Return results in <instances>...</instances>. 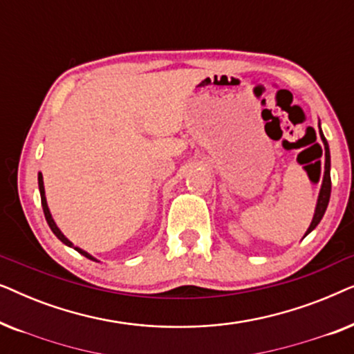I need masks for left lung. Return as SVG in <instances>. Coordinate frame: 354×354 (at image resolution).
Segmentation results:
<instances>
[{"label":"left lung","instance_id":"1","mask_svg":"<svg viewBox=\"0 0 354 354\" xmlns=\"http://www.w3.org/2000/svg\"><path fill=\"white\" fill-rule=\"evenodd\" d=\"M319 135H321V140L324 143V156H326V164H324V180H322L321 190H319V196H317V203H316V209H314L313 221H311V224H309L304 236L311 234V232L317 227L319 222L322 221V217H324V214H326V209L328 206V200H330V187H332L330 185V149H328V143L321 130V124H319Z\"/></svg>","mask_w":354,"mask_h":354}]
</instances>
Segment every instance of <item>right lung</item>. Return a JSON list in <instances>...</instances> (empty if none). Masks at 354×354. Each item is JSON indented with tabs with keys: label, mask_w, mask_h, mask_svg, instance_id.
Wrapping results in <instances>:
<instances>
[{
	"label": "right lung",
	"mask_w": 354,
	"mask_h": 354,
	"mask_svg": "<svg viewBox=\"0 0 354 354\" xmlns=\"http://www.w3.org/2000/svg\"><path fill=\"white\" fill-rule=\"evenodd\" d=\"M38 188H40V196H41V206H43V212H45V217H46V222H48V225H50V229L53 230V234H55L57 239H59L62 243H64L66 246H69V248H74L75 251H79L80 254H84L85 258H88V259H91V261H96L93 256L91 254H88L86 253V251H84L82 248H79V246H74V243H72V241H69L64 236V234H62V232L59 230V227L56 225V222H55V219H53V216H51V212H50V207H48V203H46V196H45V183H43V176L41 174H38Z\"/></svg>",
	"instance_id": "1"
}]
</instances>
